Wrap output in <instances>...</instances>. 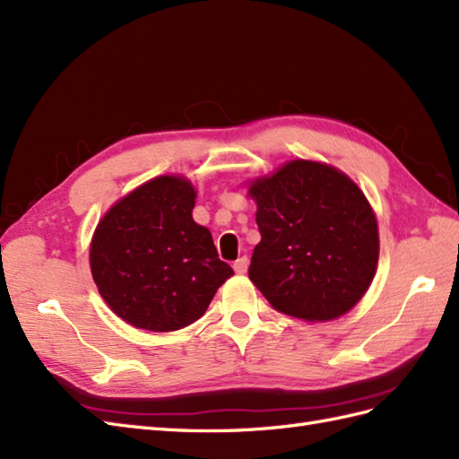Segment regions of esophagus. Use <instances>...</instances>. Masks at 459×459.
Instances as JSON below:
<instances>
[{
  "instance_id": "obj_1",
  "label": "esophagus",
  "mask_w": 459,
  "mask_h": 459,
  "mask_svg": "<svg viewBox=\"0 0 459 459\" xmlns=\"http://www.w3.org/2000/svg\"><path fill=\"white\" fill-rule=\"evenodd\" d=\"M247 266H249L247 256H239V259L233 263V271H236L238 274H245L247 273Z\"/></svg>"
}]
</instances>
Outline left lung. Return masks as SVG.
Segmentation results:
<instances>
[{"label": "left lung", "instance_id": "left-lung-1", "mask_svg": "<svg viewBox=\"0 0 459 459\" xmlns=\"http://www.w3.org/2000/svg\"><path fill=\"white\" fill-rule=\"evenodd\" d=\"M256 245L249 278L276 311L329 321L352 309L370 286L379 253L366 196L334 167L290 161L249 186Z\"/></svg>", "mask_w": 459, "mask_h": 459}]
</instances>
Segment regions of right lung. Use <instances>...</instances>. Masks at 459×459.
<instances>
[{"label": "right lung", "mask_w": 459, "mask_h": 459, "mask_svg": "<svg viewBox=\"0 0 459 459\" xmlns=\"http://www.w3.org/2000/svg\"><path fill=\"white\" fill-rule=\"evenodd\" d=\"M195 188L158 177L122 198L100 220L91 243L99 294L138 329L177 331L204 316L233 274L210 231L193 220Z\"/></svg>", "instance_id": "add662e5"}]
</instances>
